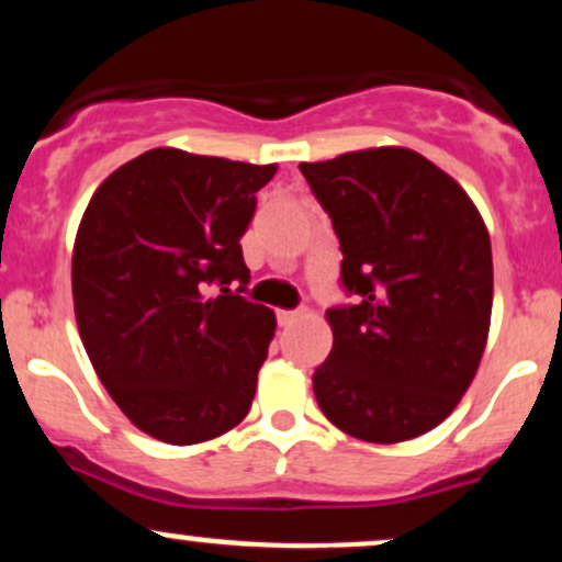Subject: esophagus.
I'll list each match as a JSON object with an SVG mask.
<instances>
[{
    "label": "esophagus",
    "mask_w": 562,
    "mask_h": 562,
    "mask_svg": "<svg viewBox=\"0 0 562 562\" xmlns=\"http://www.w3.org/2000/svg\"><path fill=\"white\" fill-rule=\"evenodd\" d=\"M299 317H301V312H285V308H282V312H277V322H280L282 327L293 325V322Z\"/></svg>",
    "instance_id": "1"
}]
</instances>
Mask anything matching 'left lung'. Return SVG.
Segmentation results:
<instances>
[{
    "label": "left lung",
    "mask_w": 562,
    "mask_h": 562,
    "mask_svg": "<svg viewBox=\"0 0 562 562\" xmlns=\"http://www.w3.org/2000/svg\"><path fill=\"white\" fill-rule=\"evenodd\" d=\"M340 240L351 306L312 383L335 428L398 443L443 423L479 372L492 325L488 229L447 171L406 147L301 164Z\"/></svg>",
    "instance_id": "obj_1"
}]
</instances>
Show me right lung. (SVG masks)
Here are the masks:
<instances>
[{
	"label": "right lung",
	"mask_w": 562,
	"mask_h": 562,
	"mask_svg": "<svg viewBox=\"0 0 562 562\" xmlns=\"http://www.w3.org/2000/svg\"><path fill=\"white\" fill-rule=\"evenodd\" d=\"M277 166L156 147L115 169L74 243V308L97 378L142 434L200 443L243 423L274 338L240 237ZM218 284L222 296H209Z\"/></svg>",
	"instance_id": "right-lung-1"
}]
</instances>
